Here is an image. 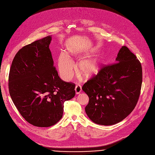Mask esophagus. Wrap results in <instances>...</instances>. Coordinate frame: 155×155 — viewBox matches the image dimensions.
Returning <instances> with one entry per match:
<instances>
[{"label": "esophagus", "mask_w": 155, "mask_h": 155, "mask_svg": "<svg viewBox=\"0 0 155 155\" xmlns=\"http://www.w3.org/2000/svg\"><path fill=\"white\" fill-rule=\"evenodd\" d=\"M75 90L76 94H80L81 92V86L79 85V84L76 85L75 88Z\"/></svg>", "instance_id": "34e87169"}]
</instances>
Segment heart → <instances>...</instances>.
<instances>
[{
  "mask_svg": "<svg viewBox=\"0 0 155 155\" xmlns=\"http://www.w3.org/2000/svg\"><path fill=\"white\" fill-rule=\"evenodd\" d=\"M102 59L100 57L83 60L78 64V72L85 79L90 78L99 72ZM58 67L61 77L65 80H70L74 72V64L68 54L61 53L58 60Z\"/></svg>",
  "mask_w": 155,
  "mask_h": 155,
  "instance_id": "heart-1",
  "label": "heart"
}]
</instances>
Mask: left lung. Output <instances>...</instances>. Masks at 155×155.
Returning <instances> with one entry per match:
<instances>
[{"label": "left lung", "instance_id": "obj_1", "mask_svg": "<svg viewBox=\"0 0 155 155\" xmlns=\"http://www.w3.org/2000/svg\"><path fill=\"white\" fill-rule=\"evenodd\" d=\"M115 62L104 65L82 86L89 97L85 112L98 124L121 121L134 109L140 96L142 68L137 56L123 46Z\"/></svg>", "mask_w": 155, "mask_h": 155}]
</instances>
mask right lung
I'll return each mask as SVG.
<instances>
[{
  "mask_svg": "<svg viewBox=\"0 0 155 155\" xmlns=\"http://www.w3.org/2000/svg\"><path fill=\"white\" fill-rule=\"evenodd\" d=\"M51 37L20 49L8 76L11 98L21 116L37 127H50L62 118L64 103L75 95V84L62 80L49 48Z\"/></svg>",
  "mask_w": 155,
  "mask_h": 155,
  "instance_id": "right-lung-1",
  "label": "right lung"
}]
</instances>
